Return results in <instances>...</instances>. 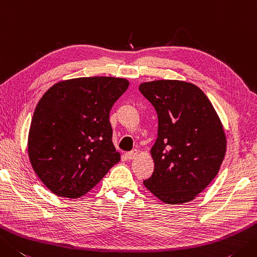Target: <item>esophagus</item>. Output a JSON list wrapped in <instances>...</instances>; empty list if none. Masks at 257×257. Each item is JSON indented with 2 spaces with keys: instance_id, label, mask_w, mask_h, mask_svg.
<instances>
[{
  "instance_id": "esophagus-1",
  "label": "esophagus",
  "mask_w": 257,
  "mask_h": 257,
  "mask_svg": "<svg viewBox=\"0 0 257 257\" xmlns=\"http://www.w3.org/2000/svg\"><path fill=\"white\" fill-rule=\"evenodd\" d=\"M137 155H138V150L137 149H133L132 152H129V153L125 154V157H127L128 160H132V159L136 158V156H137Z\"/></svg>"
}]
</instances>
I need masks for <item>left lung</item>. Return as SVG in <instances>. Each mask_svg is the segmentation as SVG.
<instances>
[{
    "instance_id": "1",
    "label": "left lung",
    "mask_w": 257,
    "mask_h": 257,
    "mask_svg": "<svg viewBox=\"0 0 257 257\" xmlns=\"http://www.w3.org/2000/svg\"><path fill=\"white\" fill-rule=\"evenodd\" d=\"M154 105L158 134L152 148L155 169L146 188L166 204L190 202L216 177L226 137L213 104L197 85L157 80L139 85Z\"/></svg>"
}]
</instances>
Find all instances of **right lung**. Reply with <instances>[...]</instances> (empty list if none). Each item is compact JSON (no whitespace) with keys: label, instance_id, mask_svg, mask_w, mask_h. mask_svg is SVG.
<instances>
[{"label":"right lung","instance_id":"add662e5","mask_svg":"<svg viewBox=\"0 0 257 257\" xmlns=\"http://www.w3.org/2000/svg\"><path fill=\"white\" fill-rule=\"evenodd\" d=\"M125 79L78 78L50 88L34 110L29 157L42 183L60 197L78 198L120 160L109 113Z\"/></svg>","mask_w":257,"mask_h":257}]
</instances>
